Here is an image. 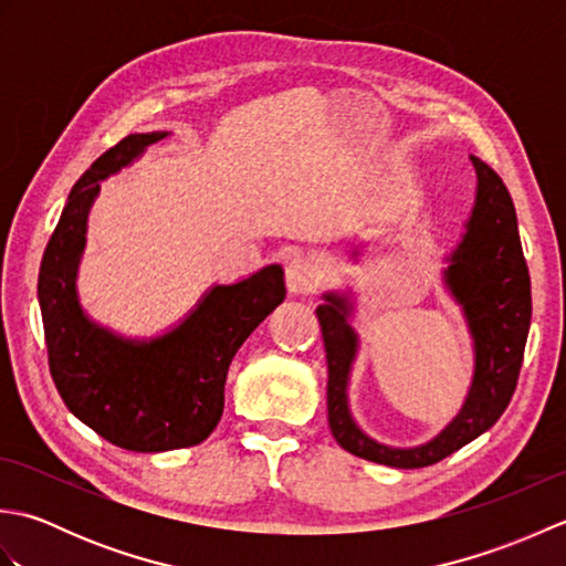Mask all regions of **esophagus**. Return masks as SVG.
I'll return each mask as SVG.
<instances>
[{
	"label": "esophagus",
	"mask_w": 566,
	"mask_h": 566,
	"mask_svg": "<svg viewBox=\"0 0 566 566\" xmlns=\"http://www.w3.org/2000/svg\"><path fill=\"white\" fill-rule=\"evenodd\" d=\"M321 282V268L308 258H292L286 264V286L292 294H308L314 292Z\"/></svg>",
	"instance_id": "34e87169"
}]
</instances>
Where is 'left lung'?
Here are the masks:
<instances>
[{
	"label": "left lung",
	"instance_id": "obj_1",
	"mask_svg": "<svg viewBox=\"0 0 566 566\" xmlns=\"http://www.w3.org/2000/svg\"><path fill=\"white\" fill-rule=\"evenodd\" d=\"M476 197L462 240L442 270L444 286L462 306L474 345V375L467 399L436 438L418 448H391L355 423L350 413V371L359 338L353 328L350 292H326L316 316L328 359V426L343 450L363 460L396 469L436 464L482 436L506 411L521 375L523 350L531 331V274L523 258L518 219L501 177L472 155ZM359 250H353V258Z\"/></svg>",
	"mask_w": 566,
	"mask_h": 566
}]
</instances>
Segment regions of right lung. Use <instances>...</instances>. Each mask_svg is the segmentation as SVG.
<instances>
[{
  "instance_id": "right-lung-1",
  "label": "right lung",
  "mask_w": 566,
  "mask_h": 566,
  "mask_svg": "<svg viewBox=\"0 0 566 566\" xmlns=\"http://www.w3.org/2000/svg\"><path fill=\"white\" fill-rule=\"evenodd\" d=\"M167 130L130 134L72 187L39 272L51 377L72 416L130 452H167L207 440L223 413L228 367L248 335L284 302V270L268 264L235 284H213L155 338H124L87 316L77 270L99 182L140 158Z\"/></svg>"
}]
</instances>
